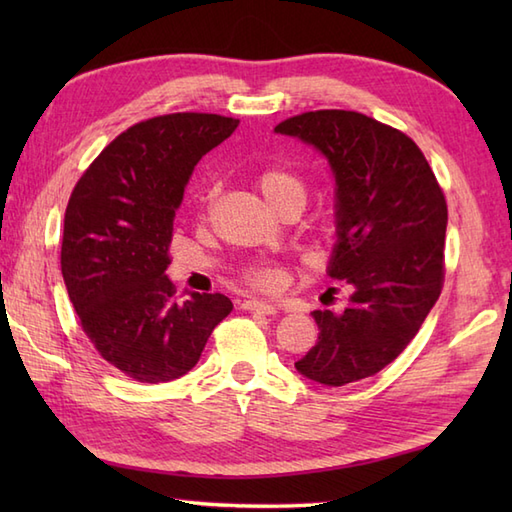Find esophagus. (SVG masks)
<instances>
[{"instance_id":"obj_1","label":"esophagus","mask_w":512,"mask_h":512,"mask_svg":"<svg viewBox=\"0 0 512 512\" xmlns=\"http://www.w3.org/2000/svg\"><path fill=\"white\" fill-rule=\"evenodd\" d=\"M242 308L250 310V312H262V314H275L277 312V308L273 306V303L259 301V299H246V301H242Z\"/></svg>"}]
</instances>
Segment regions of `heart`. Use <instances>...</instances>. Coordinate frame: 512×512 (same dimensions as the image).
Returning a JSON list of instances; mask_svg holds the SVG:
<instances>
[{"label": "heart", "mask_w": 512, "mask_h": 512, "mask_svg": "<svg viewBox=\"0 0 512 512\" xmlns=\"http://www.w3.org/2000/svg\"><path fill=\"white\" fill-rule=\"evenodd\" d=\"M255 184L257 189L262 191L264 198L268 200L270 206L281 213L290 209V206H301L306 204V182L299 176V173L286 167V165H268L264 169H259L255 173ZM215 198V191H209L204 198L202 209H209V204ZM242 279L248 286H253L257 290H266V292H277L286 286V270L270 264V262H255L244 268Z\"/></svg>", "instance_id": "1"}]
</instances>
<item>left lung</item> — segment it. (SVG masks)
<instances>
[{
  "instance_id": "8db88e82",
  "label": "left lung",
  "mask_w": 512,
  "mask_h": 512,
  "mask_svg": "<svg viewBox=\"0 0 512 512\" xmlns=\"http://www.w3.org/2000/svg\"><path fill=\"white\" fill-rule=\"evenodd\" d=\"M275 132L319 149L336 180L328 275L350 284L352 297L343 312H312L319 339L295 367L314 383L343 387L394 361L436 306L447 200L420 147L365 114L306 112Z\"/></svg>"
}]
</instances>
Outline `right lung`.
Masks as SVG:
<instances>
[{"label":"right lung","mask_w":512,"mask_h":512,"mask_svg":"<svg viewBox=\"0 0 512 512\" xmlns=\"http://www.w3.org/2000/svg\"><path fill=\"white\" fill-rule=\"evenodd\" d=\"M237 118L180 112L118 134L85 169L63 220L61 273L81 328L107 363L138 383H169L200 361L233 303L165 275L173 217L204 154Z\"/></svg>","instance_id":"right-lung-1"}]
</instances>
